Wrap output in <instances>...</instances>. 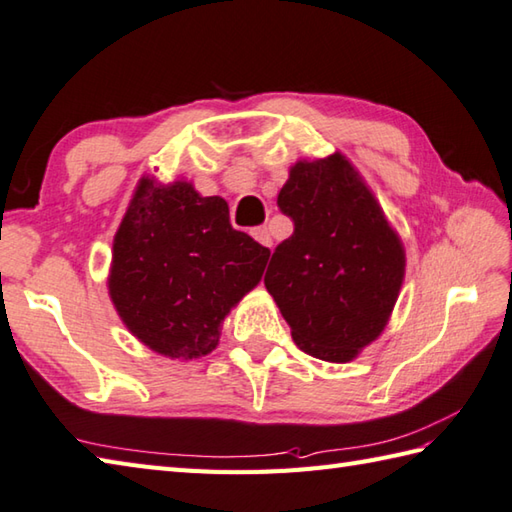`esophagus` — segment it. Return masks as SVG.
I'll return each instance as SVG.
<instances>
[{
	"instance_id": "obj_1",
	"label": "esophagus",
	"mask_w": 512,
	"mask_h": 512,
	"mask_svg": "<svg viewBox=\"0 0 512 512\" xmlns=\"http://www.w3.org/2000/svg\"><path fill=\"white\" fill-rule=\"evenodd\" d=\"M253 235L259 244L262 246H266V248H270V244H273V239H270V233H268V228L266 226H257V228H253Z\"/></svg>"
}]
</instances>
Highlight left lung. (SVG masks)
<instances>
[{"mask_svg": "<svg viewBox=\"0 0 512 512\" xmlns=\"http://www.w3.org/2000/svg\"><path fill=\"white\" fill-rule=\"evenodd\" d=\"M277 206L295 230L270 257L268 293L304 353L350 362L393 313L406 266L402 239L342 153L297 162Z\"/></svg>", "mask_w": 512, "mask_h": 512, "instance_id": "8db88e82", "label": "left lung"}]
</instances>
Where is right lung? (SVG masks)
I'll use <instances>...</instances> for the list:
<instances>
[{
	"mask_svg": "<svg viewBox=\"0 0 512 512\" xmlns=\"http://www.w3.org/2000/svg\"><path fill=\"white\" fill-rule=\"evenodd\" d=\"M268 257L230 226L222 197L142 177L117 228L108 295L150 350L197 359L215 350L224 317L259 284Z\"/></svg>",
	"mask_w": 512,
	"mask_h": 512,
	"instance_id": "add662e5",
	"label": "right lung"
}]
</instances>
